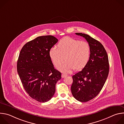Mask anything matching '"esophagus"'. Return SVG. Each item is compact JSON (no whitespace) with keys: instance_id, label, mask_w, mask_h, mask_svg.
Segmentation results:
<instances>
[{"instance_id":"34e87169","label":"esophagus","mask_w":124,"mask_h":124,"mask_svg":"<svg viewBox=\"0 0 124 124\" xmlns=\"http://www.w3.org/2000/svg\"><path fill=\"white\" fill-rule=\"evenodd\" d=\"M67 76V75H66V74H62V76H61V77H62V78H65V77H66Z\"/></svg>"}]
</instances>
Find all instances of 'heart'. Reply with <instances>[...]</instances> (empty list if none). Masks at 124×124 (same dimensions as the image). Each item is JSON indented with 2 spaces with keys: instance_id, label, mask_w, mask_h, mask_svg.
<instances>
[{
  "instance_id": "obj_1",
  "label": "heart",
  "mask_w": 124,
  "mask_h": 124,
  "mask_svg": "<svg viewBox=\"0 0 124 124\" xmlns=\"http://www.w3.org/2000/svg\"><path fill=\"white\" fill-rule=\"evenodd\" d=\"M91 48L85 41H80L70 37L60 40L57 48L52 47L48 54L52 63L63 72H70L73 70H79L84 68L89 60Z\"/></svg>"
}]
</instances>
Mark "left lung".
Listing matches in <instances>:
<instances>
[{"instance_id":"1","label":"left lung","mask_w":124,"mask_h":124,"mask_svg":"<svg viewBox=\"0 0 124 124\" xmlns=\"http://www.w3.org/2000/svg\"><path fill=\"white\" fill-rule=\"evenodd\" d=\"M76 35L84 37L91 48L90 58L86 66L73 77L71 91L74 97L81 102H87L100 92L109 73L107 52L102 45L89 35L81 33Z\"/></svg>"}]
</instances>
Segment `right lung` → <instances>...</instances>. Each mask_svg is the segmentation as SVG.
Here are the masks:
<instances>
[{"label": "right lung", "mask_w": 124, "mask_h": 124, "mask_svg": "<svg viewBox=\"0 0 124 124\" xmlns=\"http://www.w3.org/2000/svg\"><path fill=\"white\" fill-rule=\"evenodd\" d=\"M58 40L51 35L39 36L25 44L17 62V71L25 91L41 102L49 101L61 73L55 69L48 52Z\"/></svg>", "instance_id": "1"}]
</instances>
